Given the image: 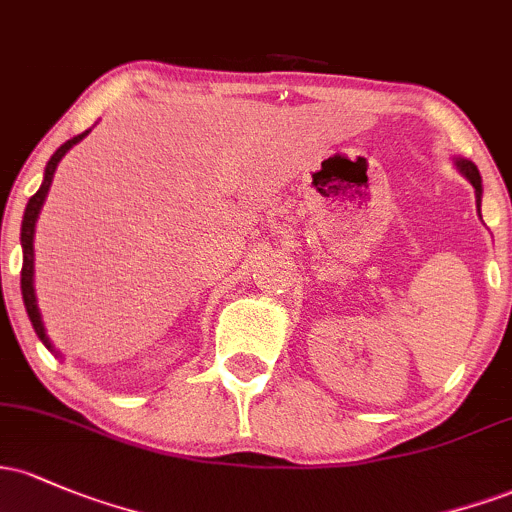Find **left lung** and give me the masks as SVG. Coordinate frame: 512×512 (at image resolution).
I'll return each instance as SVG.
<instances>
[{
	"mask_svg": "<svg viewBox=\"0 0 512 512\" xmlns=\"http://www.w3.org/2000/svg\"><path fill=\"white\" fill-rule=\"evenodd\" d=\"M457 167L462 170L464 177L469 179L471 184H474L476 204H481V174H479V170H476V165H474V162H469V160H457Z\"/></svg>",
	"mask_w": 512,
	"mask_h": 512,
	"instance_id": "8db88e82",
	"label": "left lung"
}]
</instances>
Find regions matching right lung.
Returning <instances> with one entry per match:
<instances>
[{
	"instance_id": "obj_1",
	"label": "right lung",
	"mask_w": 512,
	"mask_h": 512,
	"mask_svg": "<svg viewBox=\"0 0 512 512\" xmlns=\"http://www.w3.org/2000/svg\"><path fill=\"white\" fill-rule=\"evenodd\" d=\"M87 133L89 131H84V133H80V136L70 138L67 143H63L58 150H55L53 157H50L48 165H46V177H43L41 189H38V192L33 194L31 199H28L24 221H21V247H24V267H21V296H24V306H26L28 318H31L33 330H36V335L41 338V342L48 347L50 352H55V347L50 345L46 328H43L41 313H38V306H36V294H33V230H36V218H38V213H41L43 201H46L50 182H53L55 167H58V162L63 160V155L67 153V150H70L72 145L80 143V140L87 136Z\"/></svg>"
}]
</instances>
